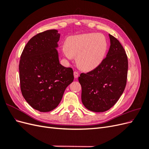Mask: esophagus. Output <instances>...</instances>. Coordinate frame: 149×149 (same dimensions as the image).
I'll return each mask as SVG.
<instances>
[{"label":"esophagus","instance_id":"obj_1","mask_svg":"<svg viewBox=\"0 0 149 149\" xmlns=\"http://www.w3.org/2000/svg\"><path fill=\"white\" fill-rule=\"evenodd\" d=\"M74 78H78V76H79V73L78 71H74Z\"/></svg>","mask_w":149,"mask_h":149}]
</instances>
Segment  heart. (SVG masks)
I'll list each match as a JSON object with an SVG mask.
<instances>
[{
  "label": "heart",
  "mask_w": 149,
  "mask_h": 149,
  "mask_svg": "<svg viewBox=\"0 0 149 149\" xmlns=\"http://www.w3.org/2000/svg\"><path fill=\"white\" fill-rule=\"evenodd\" d=\"M63 53L68 59L76 56L79 66L85 70H91L100 65L107 50V41L100 33H83L70 37Z\"/></svg>",
  "instance_id": "obj_1"
}]
</instances>
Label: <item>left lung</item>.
<instances>
[{"mask_svg": "<svg viewBox=\"0 0 149 149\" xmlns=\"http://www.w3.org/2000/svg\"><path fill=\"white\" fill-rule=\"evenodd\" d=\"M109 37L111 45L105 59L95 69L78 78L82 102L93 112L109 110L119 100L127 83V55L119 40L110 34Z\"/></svg>", "mask_w": 149, "mask_h": 149, "instance_id": "left-lung-1", "label": "left lung"}]
</instances>
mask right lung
<instances>
[{"mask_svg":"<svg viewBox=\"0 0 149 149\" xmlns=\"http://www.w3.org/2000/svg\"><path fill=\"white\" fill-rule=\"evenodd\" d=\"M60 34L56 30L38 33L25 45L19 63L22 94L33 109L49 112L59 104L73 71L60 63L56 48Z\"/></svg>","mask_w":149,"mask_h":149,"instance_id":"add662e5","label":"right lung"}]
</instances>
